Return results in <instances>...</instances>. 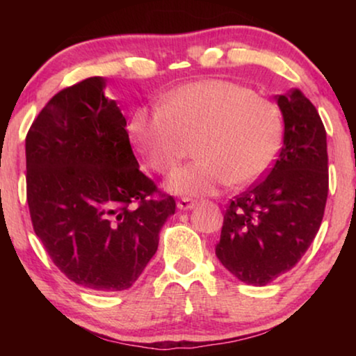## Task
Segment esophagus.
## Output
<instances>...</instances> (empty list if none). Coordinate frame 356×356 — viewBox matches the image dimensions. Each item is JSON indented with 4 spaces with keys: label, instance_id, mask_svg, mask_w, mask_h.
<instances>
[{
    "label": "esophagus",
    "instance_id": "esophagus-1",
    "mask_svg": "<svg viewBox=\"0 0 356 356\" xmlns=\"http://www.w3.org/2000/svg\"><path fill=\"white\" fill-rule=\"evenodd\" d=\"M177 206H178V209H181V211H188V209H193L194 206H196V201L191 197H181L177 202Z\"/></svg>",
    "mask_w": 356,
    "mask_h": 356
}]
</instances>
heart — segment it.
<instances>
[{
    "mask_svg": "<svg viewBox=\"0 0 356 356\" xmlns=\"http://www.w3.org/2000/svg\"><path fill=\"white\" fill-rule=\"evenodd\" d=\"M128 131L147 167L160 175L172 173L196 143L199 160L178 170L167 188L206 196L259 181L279 157L284 118L274 102L245 86L204 79L178 87L159 108L136 110Z\"/></svg>",
    "mask_w": 356,
    "mask_h": 356,
    "instance_id": "b5f03b06",
    "label": "heart"
}]
</instances>
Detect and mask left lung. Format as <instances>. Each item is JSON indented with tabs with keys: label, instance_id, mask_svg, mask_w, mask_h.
I'll return each instance as SVG.
<instances>
[{
	"label": "left lung",
	"instance_id": "8db88e82",
	"mask_svg": "<svg viewBox=\"0 0 356 356\" xmlns=\"http://www.w3.org/2000/svg\"><path fill=\"white\" fill-rule=\"evenodd\" d=\"M284 115L279 159L223 216L218 261L236 279L262 286L289 272L308 251L329 193L327 140L316 106L291 89L277 95Z\"/></svg>",
	"mask_w": 356,
	"mask_h": 356
}]
</instances>
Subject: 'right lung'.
<instances>
[{
	"label": "right lung",
	"instance_id": "add662e5",
	"mask_svg": "<svg viewBox=\"0 0 356 356\" xmlns=\"http://www.w3.org/2000/svg\"><path fill=\"white\" fill-rule=\"evenodd\" d=\"M89 77L53 95L26 138L27 204L58 269L95 291L138 280L177 202L139 170L126 120Z\"/></svg>",
	"mask_w": 356,
	"mask_h": 356
}]
</instances>
